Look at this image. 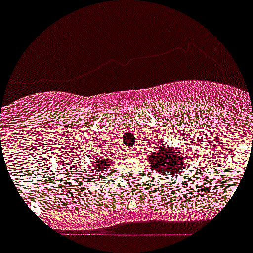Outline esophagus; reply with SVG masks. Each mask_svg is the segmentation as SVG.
<instances>
[{
    "label": "esophagus",
    "instance_id": "obj_1",
    "mask_svg": "<svg viewBox=\"0 0 253 253\" xmlns=\"http://www.w3.org/2000/svg\"><path fill=\"white\" fill-rule=\"evenodd\" d=\"M126 150H127V153H128V154H131V156H133V154L136 153L133 148H126Z\"/></svg>",
    "mask_w": 253,
    "mask_h": 253
}]
</instances>
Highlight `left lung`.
<instances>
[{
  "mask_svg": "<svg viewBox=\"0 0 253 253\" xmlns=\"http://www.w3.org/2000/svg\"><path fill=\"white\" fill-rule=\"evenodd\" d=\"M149 165L158 173L165 176H179L186 169V157L182 154L179 148H169L166 143L161 144V148L157 152H153L148 158Z\"/></svg>",
  "mask_w": 253,
  "mask_h": 253,
  "instance_id": "8db88e82",
  "label": "left lung"
}]
</instances>
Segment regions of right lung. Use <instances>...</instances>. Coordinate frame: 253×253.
Here are the masks:
<instances>
[{
  "mask_svg": "<svg viewBox=\"0 0 253 253\" xmlns=\"http://www.w3.org/2000/svg\"><path fill=\"white\" fill-rule=\"evenodd\" d=\"M110 166V158H104V157H100V158H96L94 162L91 163V169L92 172H90L88 175L94 176L96 173V176L104 175V171H107Z\"/></svg>",
  "mask_w": 253,
  "mask_h": 253,
  "instance_id": "obj_1",
  "label": "right lung"
}]
</instances>
